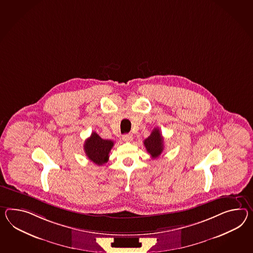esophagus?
<instances>
[{
	"instance_id": "obj_1",
	"label": "esophagus",
	"mask_w": 253,
	"mask_h": 253,
	"mask_svg": "<svg viewBox=\"0 0 253 253\" xmlns=\"http://www.w3.org/2000/svg\"><path fill=\"white\" fill-rule=\"evenodd\" d=\"M123 140H124V142H131V141H132V135L129 134V133L124 134V135L123 136Z\"/></svg>"
}]
</instances>
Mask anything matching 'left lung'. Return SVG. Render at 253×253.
Returning <instances> with one entry per match:
<instances>
[{
	"mask_svg": "<svg viewBox=\"0 0 253 253\" xmlns=\"http://www.w3.org/2000/svg\"><path fill=\"white\" fill-rule=\"evenodd\" d=\"M143 144L153 159L160 156L164 151V139L158 128L153 129L148 138L144 140Z\"/></svg>",
	"mask_w": 253,
	"mask_h": 253,
	"instance_id": "obj_1",
	"label": "left lung"
}]
</instances>
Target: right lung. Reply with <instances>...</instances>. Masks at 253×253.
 <instances>
[{"instance_id": "1", "label": "right lung", "mask_w": 253, "mask_h": 253, "mask_svg": "<svg viewBox=\"0 0 253 253\" xmlns=\"http://www.w3.org/2000/svg\"><path fill=\"white\" fill-rule=\"evenodd\" d=\"M114 145L111 140H104L93 131L84 143V150L87 158L98 166H102L109 160V154Z\"/></svg>"}]
</instances>
